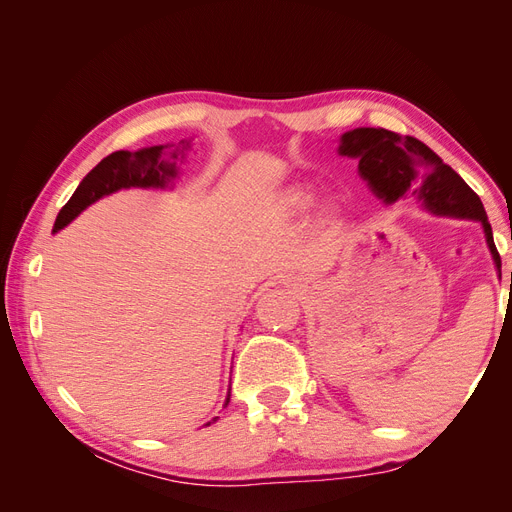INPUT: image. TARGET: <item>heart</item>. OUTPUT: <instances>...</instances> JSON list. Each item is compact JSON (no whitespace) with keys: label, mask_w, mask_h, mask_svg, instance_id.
Wrapping results in <instances>:
<instances>
[{"label":"heart","mask_w":512,"mask_h":512,"mask_svg":"<svg viewBox=\"0 0 512 512\" xmlns=\"http://www.w3.org/2000/svg\"><path fill=\"white\" fill-rule=\"evenodd\" d=\"M290 200L294 205H303L305 200H307V196H303V194H294V196H290Z\"/></svg>","instance_id":"obj_1"}]
</instances>
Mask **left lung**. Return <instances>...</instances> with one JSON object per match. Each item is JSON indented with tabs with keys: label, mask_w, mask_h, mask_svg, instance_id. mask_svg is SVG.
<instances>
[{
	"label": "left lung",
	"mask_w": 512,
	"mask_h": 512,
	"mask_svg": "<svg viewBox=\"0 0 512 512\" xmlns=\"http://www.w3.org/2000/svg\"><path fill=\"white\" fill-rule=\"evenodd\" d=\"M339 153L359 158L361 177L386 203H395L399 196L412 190L433 213L483 222L495 269H502L480 198L451 166L442 162L438 153L418 138L384 128H356L342 136Z\"/></svg>",
	"instance_id": "obj_1"
}]
</instances>
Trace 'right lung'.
Masks as SVG:
<instances>
[{"label":"right lung","mask_w":512,"mask_h":512,"mask_svg":"<svg viewBox=\"0 0 512 512\" xmlns=\"http://www.w3.org/2000/svg\"><path fill=\"white\" fill-rule=\"evenodd\" d=\"M190 151V143L181 141L177 149L166 151L160 147H149L141 151H115L106 156L91 173L81 181L68 203L61 207L53 232L70 224L85 207L96 203L98 198L113 194L121 188H164L177 175V162ZM230 401V389L228 399ZM218 418V416H215ZM213 418V423H215ZM211 425V423H207Z\"/></svg>","instance_id":"1"}]
</instances>
